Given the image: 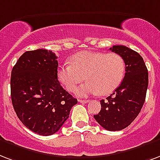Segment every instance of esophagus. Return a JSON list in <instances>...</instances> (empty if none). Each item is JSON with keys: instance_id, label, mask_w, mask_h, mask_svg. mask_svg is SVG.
Masks as SVG:
<instances>
[{"instance_id": "esophagus-1", "label": "esophagus", "mask_w": 160, "mask_h": 160, "mask_svg": "<svg viewBox=\"0 0 160 160\" xmlns=\"http://www.w3.org/2000/svg\"><path fill=\"white\" fill-rule=\"evenodd\" d=\"M89 102H90L89 100H79V102H80V103H87Z\"/></svg>"}]
</instances>
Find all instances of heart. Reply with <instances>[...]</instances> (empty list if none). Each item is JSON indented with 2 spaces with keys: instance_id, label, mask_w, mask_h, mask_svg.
Here are the masks:
<instances>
[{
  "instance_id": "b5f03b06",
  "label": "heart",
  "mask_w": 160,
  "mask_h": 160,
  "mask_svg": "<svg viewBox=\"0 0 160 160\" xmlns=\"http://www.w3.org/2000/svg\"><path fill=\"white\" fill-rule=\"evenodd\" d=\"M125 67L123 58L118 53L81 51L72 56L70 64L58 67L57 78L66 91L73 92L85 76L87 81L77 90L78 96H105L119 86Z\"/></svg>"
}]
</instances>
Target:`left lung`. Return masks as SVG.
<instances>
[{"mask_svg": "<svg viewBox=\"0 0 160 160\" xmlns=\"http://www.w3.org/2000/svg\"><path fill=\"white\" fill-rule=\"evenodd\" d=\"M110 50L120 54L125 61V76L112 96L100 101L101 111L94 115L96 122L108 131H120L139 114L146 98L148 73L139 53L123 45H115Z\"/></svg>", "mask_w": 160, "mask_h": 160, "instance_id": "1", "label": "left lung"}]
</instances>
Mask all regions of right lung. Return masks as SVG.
Returning <instances> with one entry per match:
<instances>
[{"instance_id":"add662e5","label":"right lung","mask_w":160,"mask_h":160,"mask_svg":"<svg viewBox=\"0 0 160 160\" xmlns=\"http://www.w3.org/2000/svg\"><path fill=\"white\" fill-rule=\"evenodd\" d=\"M58 60L47 49L27 51L12 70L11 96L16 114L33 132L49 136L68 119L77 99L57 78Z\"/></svg>"}]
</instances>
